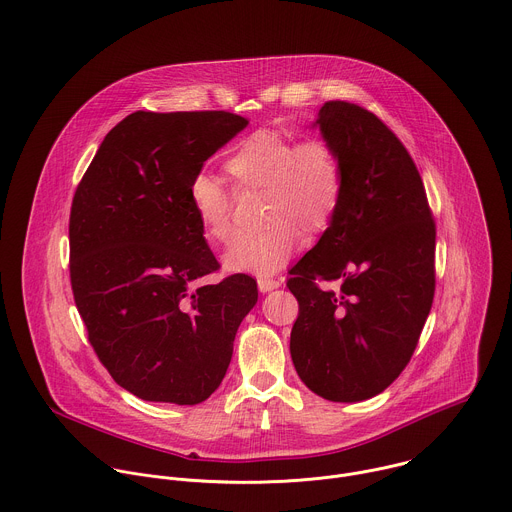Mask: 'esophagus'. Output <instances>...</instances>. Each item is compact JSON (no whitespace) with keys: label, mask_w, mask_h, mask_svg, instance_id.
Instances as JSON below:
<instances>
[{"label":"esophagus","mask_w":512,"mask_h":512,"mask_svg":"<svg viewBox=\"0 0 512 512\" xmlns=\"http://www.w3.org/2000/svg\"><path fill=\"white\" fill-rule=\"evenodd\" d=\"M257 285H259V291H261V293H269V291L277 289V287L281 285V281H279V279H271V277H259V279H257Z\"/></svg>","instance_id":"esophagus-1"}]
</instances>
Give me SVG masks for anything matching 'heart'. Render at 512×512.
Here are the masks:
<instances>
[{"label":"heart","instance_id":"heart-1","mask_svg":"<svg viewBox=\"0 0 512 512\" xmlns=\"http://www.w3.org/2000/svg\"><path fill=\"white\" fill-rule=\"evenodd\" d=\"M237 191L263 189V219L255 233H241L229 245L227 271L271 275L299 249L303 233L321 235L333 223L345 189L337 149L321 137L295 141L279 131H255L225 159ZM189 203L201 233L225 243L233 233V197L223 183L199 173L189 183Z\"/></svg>","mask_w":512,"mask_h":512}]
</instances>
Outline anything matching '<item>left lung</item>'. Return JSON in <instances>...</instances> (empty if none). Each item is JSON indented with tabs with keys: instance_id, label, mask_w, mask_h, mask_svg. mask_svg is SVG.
<instances>
[{
	"instance_id": "obj_1",
	"label": "left lung",
	"mask_w": 512,
	"mask_h": 512,
	"mask_svg": "<svg viewBox=\"0 0 512 512\" xmlns=\"http://www.w3.org/2000/svg\"><path fill=\"white\" fill-rule=\"evenodd\" d=\"M313 127L337 149L345 189L329 229L289 271L299 301L291 359L315 395L357 403L413 357L435 295L437 231L417 165L375 113L327 101Z\"/></svg>"
}]
</instances>
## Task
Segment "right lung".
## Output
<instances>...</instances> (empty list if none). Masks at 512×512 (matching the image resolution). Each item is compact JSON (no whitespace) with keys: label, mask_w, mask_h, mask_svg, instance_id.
<instances>
[{"label":"right lung","mask_w":512,"mask_h":512,"mask_svg":"<svg viewBox=\"0 0 512 512\" xmlns=\"http://www.w3.org/2000/svg\"><path fill=\"white\" fill-rule=\"evenodd\" d=\"M229 111H135L99 145L69 215V277L89 343L143 401L197 405L221 385L257 281L219 269L189 203L203 163L247 127Z\"/></svg>","instance_id":"obj_1"}]
</instances>
